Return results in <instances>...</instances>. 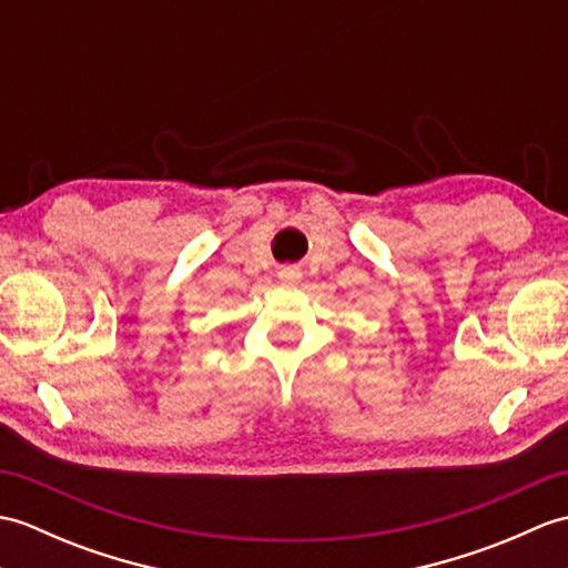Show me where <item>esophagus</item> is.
<instances>
[{
  "instance_id": "obj_1",
  "label": "esophagus",
  "mask_w": 568,
  "mask_h": 568,
  "mask_svg": "<svg viewBox=\"0 0 568 568\" xmlns=\"http://www.w3.org/2000/svg\"><path fill=\"white\" fill-rule=\"evenodd\" d=\"M277 277H283V281H295V277H300V268L297 265H281V268H277Z\"/></svg>"
}]
</instances>
